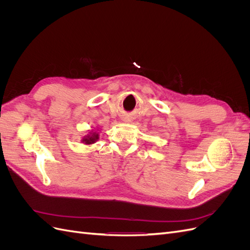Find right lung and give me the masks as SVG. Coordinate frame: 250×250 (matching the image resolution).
Returning <instances> with one entry per match:
<instances>
[{
  "mask_svg": "<svg viewBox=\"0 0 250 250\" xmlns=\"http://www.w3.org/2000/svg\"><path fill=\"white\" fill-rule=\"evenodd\" d=\"M98 139H99V133L90 131L87 135H85V137L82 139V143H84L85 145H92V144L98 141Z\"/></svg>",
  "mask_w": 250,
  "mask_h": 250,
  "instance_id": "1",
  "label": "right lung"
}]
</instances>
